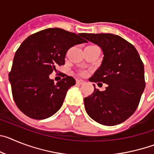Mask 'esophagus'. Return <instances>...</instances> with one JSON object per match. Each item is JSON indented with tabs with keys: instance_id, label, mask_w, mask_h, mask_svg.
Listing matches in <instances>:
<instances>
[{
	"instance_id": "1",
	"label": "esophagus",
	"mask_w": 154,
	"mask_h": 154,
	"mask_svg": "<svg viewBox=\"0 0 154 154\" xmlns=\"http://www.w3.org/2000/svg\"><path fill=\"white\" fill-rule=\"evenodd\" d=\"M84 82H84L83 80H81V79L76 80V84H78V85H82V84H84Z\"/></svg>"
}]
</instances>
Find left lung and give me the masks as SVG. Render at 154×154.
Wrapping results in <instances>:
<instances>
[{"label": "left lung", "mask_w": 154, "mask_h": 154, "mask_svg": "<svg viewBox=\"0 0 154 154\" xmlns=\"http://www.w3.org/2000/svg\"><path fill=\"white\" fill-rule=\"evenodd\" d=\"M83 37L98 45L104 55L89 81L107 85L102 92L94 88L84 99L85 111L100 124H119L134 113L140 103L146 85L143 63L135 47L119 35L85 33Z\"/></svg>", "instance_id": "1"}]
</instances>
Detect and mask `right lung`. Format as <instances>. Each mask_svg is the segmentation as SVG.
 <instances>
[{
  "mask_svg": "<svg viewBox=\"0 0 154 154\" xmlns=\"http://www.w3.org/2000/svg\"><path fill=\"white\" fill-rule=\"evenodd\" d=\"M84 34L47 28L28 37L16 51L9 81L17 106L28 117L46 119L61 108L75 80L65 75L55 83L49 75L65 64L70 48L87 42L82 38Z\"/></svg>",
  "mask_w": 154,
  "mask_h": 154,
  "instance_id": "obj_1",
  "label": "right lung"
}]
</instances>
